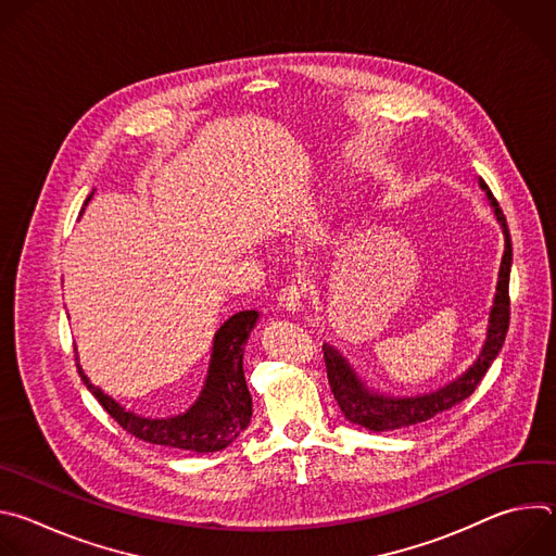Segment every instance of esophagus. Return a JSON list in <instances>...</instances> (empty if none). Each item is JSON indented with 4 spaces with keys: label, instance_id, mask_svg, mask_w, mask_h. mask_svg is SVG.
I'll use <instances>...</instances> for the list:
<instances>
[{
    "label": "esophagus",
    "instance_id": "obj_1",
    "mask_svg": "<svg viewBox=\"0 0 556 556\" xmlns=\"http://www.w3.org/2000/svg\"><path fill=\"white\" fill-rule=\"evenodd\" d=\"M303 296H305V286H301V281H299V283L292 281V283L283 286L281 292H279V301H281V305H283L288 312H299Z\"/></svg>",
    "mask_w": 556,
    "mask_h": 556
}]
</instances>
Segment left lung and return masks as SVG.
I'll return each instance as SVG.
<instances>
[{
	"label": "left lung",
	"mask_w": 556,
	"mask_h": 556,
	"mask_svg": "<svg viewBox=\"0 0 556 556\" xmlns=\"http://www.w3.org/2000/svg\"><path fill=\"white\" fill-rule=\"evenodd\" d=\"M480 189L486 193L489 204L502 226V232H504V255H502V264H500L493 307L489 314L486 341L482 345L480 356L475 358V363L462 376H457L453 382L440 387L438 391L422 393V395H401V399H395V395H384V393L371 391L356 376V371L341 356V352L326 343L324 358H326L328 380H330L332 393H334V399H337L343 416L350 422L361 425L376 433L427 422V420L448 412L451 407L459 405L462 401H466L468 395L475 391V387H478L480 380L486 376L493 361L497 358V354L506 341V332H508V324H510L508 281H510V264H513V244H510L506 217H504L495 195L491 193V189L486 187V182L482 178H480Z\"/></svg>",
	"instance_id": "1"
}]
</instances>
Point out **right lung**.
Masks as SVG:
<instances>
[{
  "label": "right lung",
  "mask_w": 556,
  "mask_h": 556,
  "mask_svg": "<svg viewBox=\"0 0 556 556\" xmlns=\"http://www.w3.org/2000/svg\"><path fill=\"white\" fill-rule=\"evenodd\" d=\"M92 195L86 200V204L92 200ZM257 319V309H242L232 314L215 332L204 387L189 412L180 416H138L121 407L103 389L94 387L78 363L76 369L101 407L138 440L195 453L222 451L249 427L253 416V399L244 378V348Z\"/></svg>",
  "instance_id": "1"
}]
</instances>
